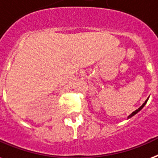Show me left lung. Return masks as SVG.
<instances>
[{
    "label": "left lung",
    "mask_w": 158,
    "mask_h": 158,
    "mask_svg": "<svg viewBox=\"0 0 158 158\" xmlns=\"http://www.w3.org/2000/svg\"><path fill=\"white\" fill-rule=\"evenodd\" d=\"M148 98H149V97H148V98H147V100H146V101H145V102H144V103H143V105L141 106L140 108H138V109H137V110H135V111H134V112H132V114H130L129 116L127 117V118H132V116H134V115H135V114H138V112L140 111L141 109H142V108H143V107H144V106H145V104H146V103H147V102H148Z\"/></svg>",
    "instance_id": "obj_1"
}]
</instances>
